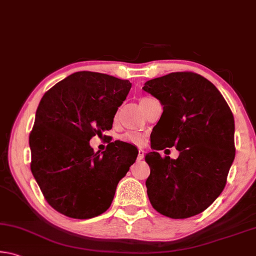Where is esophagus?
I'll return each mask as SVG.
<instances>
[{
	"instance_id": "34e87169",
	"label": "esophagus",
	"mask_w": 256,
	"mask_h": 256,
	"mask_svg": "<svg viewBox=\"0 0 256 256\" xmlns=\"http://www.w3.org/2000/svg\"><path fill=\"white\" fill-rule=\"evenodd\" d=\"M144 158V151L142 149H138V160L140 162V160H142Z\"/></svg>"
}]
</instances>
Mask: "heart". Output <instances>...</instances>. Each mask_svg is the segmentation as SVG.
Here are the masks:
<instances>
[{"instance_id": "heart-1", "label": "heart", "mask_w": 256, "mask_h": 256, "mask_svg": "<svg viewBox=\"0 0 256 256\" xmlns=\"http://www.w3.org/2000/svg\"><path fill=\"white\" fill-rule=\"evenodd\" d=\"M124 140L130 142V144L140 146L144 144V138L142 134L138 133H128L124 136Z\"/></svg>"}]
</instances>
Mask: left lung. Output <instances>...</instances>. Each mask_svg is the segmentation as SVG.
Listing matches in <instances>:
<instances>
[{
	"label": "left lung",
	"instance_id": "left-lung-1",
	"mask_svg": "<svg viewBox=\"0 0 256 256\" xmlns=\"http://www.w3.org/2000/svg\"><path fill=\"white\" fill-rule=\"evenodd\" d=\"M164 106L146 156V182L159 214L185 219L201 214L220 196L235 159V120L214 84L193 72H175L146 81L142 88ZM167 146L177 160L156 152Z\"/></svg>",
	"mask_w": 256,
	"mask_h": 256
}]
</instances>
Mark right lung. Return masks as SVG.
<instances>
[{"instance_id": "right-lung-1", "label": "right lung", "mask_w": 256, "mask_h": 256, "mask_svg": "<svg viewBox=\"0 0 256 256\" xmlns=\"http://www.w3.org/2000/svg\"><path fill=\"white\" fill-rule=\"evenodd\" d=\"M131 86L128 80L80 71L42 96L29 136L30 168L46 201L60 214L74 219L102 214L136 162L138 151L131 144L110 142L102 152H94L89 144L112 128Z\"/></svg>"}]
</instances>
